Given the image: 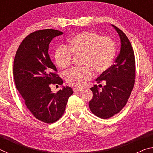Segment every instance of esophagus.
Returning <instances> with one entry per match:
<instances>
[{
	"label": "esophagus",
	"mask_w": 153,
	"mask_h": 153,
	"mask_svg": "<svg viewBox=\"0 0 153 153\" xmlns=\"http://www.w3.org/2000/svg\"><path fill=\"white\" fill-rule=\"evenodd\" d=\"M73 90L74 92H80V91H82V88H74Z\"/></svg>",
	"instance_id": "1"
}]
</instances>
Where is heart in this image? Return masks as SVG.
<instances>
[{"label":"heart","mask_w":153,"mask_h":153,"mask_svg":"<svg viewBox=\"0 0 153 153\" xmlns=\"http://www.w3.org/2000/svg\"><path fill=\"white\" fill-rule=\"evenodd\" d=\"M67 43V48L60 46L55 51V59L57 65L61 69L70 66L72 53L74 55H82V64L86 66L67 72L65 79L71 86H84L93 77L92 70L98 74L107 70L115 56V47L113 40L93 32L77 33L69 38Z\"/></svg>","instance_id":"b5f03b06"}]
</instances>
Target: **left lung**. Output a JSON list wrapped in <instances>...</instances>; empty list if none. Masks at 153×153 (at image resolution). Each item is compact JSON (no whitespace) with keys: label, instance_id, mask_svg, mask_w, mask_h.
<instances>
[{"label":"left lung","instance_id":"1","mask_svg":"<svg viewBox=\"0 0 153 153\" xmlns=\"http://www.w3.org/2000/svg\"><path fill=\"white\" fill-rule=\"evenodd\" d=\"M111 25L120 36V54L115 64L96 79L98 83L105 81V86H102L101 90L97 85L90 88L93 92V97L89 102L90 111L102 119L113 117L122 109L135 83V56L132 46L122 31L114 25Z\"/></svg>","mask_w":153,"mask_h":153}]
</instances>
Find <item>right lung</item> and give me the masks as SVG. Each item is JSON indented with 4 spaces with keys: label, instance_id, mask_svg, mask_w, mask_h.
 Wrapping results in <instances>:
<instances>
[{
    "label": "right lung",
    "instance_id": "1",
    "mask_svg": "<svg viewBox=\"0 0 153 153\" xmlns=\"http://www.w3.org/2000/svg\"><path fill=\"white\" fill-rule=\"evenodd\" d=\"M63 32L53 29L36 31L28 35L18 48L14 59L13 76L16 88L28 109L38 120L55 122L65 110L71 87L62 86L56 93L51 90V84H63L56 67L48 54L49 44Z\"/></svg>",
    "mask_w": 153,
    "mask_h": 153
}]
</instances>
